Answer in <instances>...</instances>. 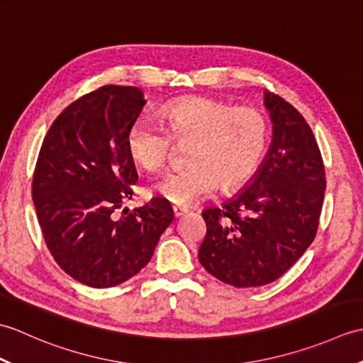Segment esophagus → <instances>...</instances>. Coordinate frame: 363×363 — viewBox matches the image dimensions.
Wrapping results in <instances>:
<instances>
[{
	"instance_id": "esophagus-1",
	"label": "esophagus",
	"mask_w": 363,
	"mask_h": 363,
	"mask_svg": "<svg viewBox=\"0 0 363 363\" xmlns=\"http://www.w3.org/2000/svg\"><path fill=\"white\" fill-rule=\"evenodd\" d=\"M172 211H173V215H174L176 218L181 217V215H184V213L187 212V209H184V207H179V206H173Z\"/></svg>"
}]
</instances>
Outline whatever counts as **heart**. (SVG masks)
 <instances>
[{"mask_svg":"<svg viewBox=\"0 0 363 363\" xmlns=\"http://www.w3.org/2000/svg\"><path fill=\"white\" fill-rule=\"evenodd\" d=\"M267 118L252 107H233L207 98H187L162 106L156 120L138 117L126 134L129 157L156 172L186 146V167L152 184L156 194L176 206H189L212 191H235L257 173L268 148Z\"/></svg>","mask_w":363,"mask_h":363,"instance_id":"1","label":"heart"}]
</instances>
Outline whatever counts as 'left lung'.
I'll return each instance as SVG.
<instances>
[{"label":"left lung","mask_w":363,"mask_h":363,"mask_svg":"<svg viewBox=\"0 0 363 363\" xmlns=\"http://www.w3.org/2000/svg\"><path fill=\"white\" fill-rule=\"evenodd\" d=\"M273 140L251 184L203 212L201 265L234 287H260L287 272L318 230L325 164L311 126L279 95L265 91Z\"/></svg>","instance_id":"1"}]
</instances>
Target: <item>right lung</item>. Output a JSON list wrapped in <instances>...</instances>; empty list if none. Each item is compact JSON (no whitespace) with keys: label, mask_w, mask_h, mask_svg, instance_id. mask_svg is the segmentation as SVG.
Here are the masks:
<instances>
[{"label":"right lung","mask_w":363,"mask_h":363,"mask_svg":"<svg viewBox=\"0 0 363 363\" xmlns=\"http://www.w3.org/2000/svg\"><path fill=\"white\" fill-rule=\"evenodd\" d=\"M145 103L137 87L90 91L60 112L38 152L33 201L43 240L57 265L89 287H113L137 274L173 221L159 198L115 215L138 177L126 134Z\"/></svg>","instance_id":"add662e5"}]
</instances>
